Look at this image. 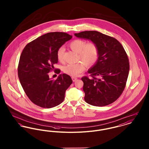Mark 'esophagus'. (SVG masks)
Segmentation results:
<instances>
[{
  "label": "esophagus",
  "instance_id": "esophagus-1",
  "mask_svg": "<svg viewBox=\"0 0 149 149\" xmlns=\"http://www.w3.org/2000/svg\"><path fill=\"white\" fill-rule=\"evenodd\" d=\"M72 80L73 81H75L77 80V78L75 77H72Z\"/></svg>",
  "mask_w": 149,
  "mask_h": 149
}]
</instances>
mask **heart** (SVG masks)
Instances as JSON below:
<instances>
[{
  "instance_id": "heart-1",
  "label": "heart",
  "mask_w": 149,
  "mask_h": 149,
  "mask_svg": "<svg viewBox=\"0 0 149 149\" xmlns=\"http://www.w3.org/2000/svg\"><path fill=\"white\" fill-rule=\"evenodd\" d=\"M70 48L74 52L78 54L79 59L84 62L77 63H70L65 66L63 72L72 77H77L83 72L86 69V65L88 66H92L98 61L100 51L98 47L94 42L88 43L84 40L77 39L71 41L69 44ZM64 48L60 47L57 51V58L58 61L63 62Z\"/></svg>"
}]
</instances>
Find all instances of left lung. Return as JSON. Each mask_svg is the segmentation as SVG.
I'll list each match as a JSON object with an SVG mask.
<instances>
[{"instance_id":"1","label":"left lung","mask_w":149,"mask_h":149,"mask_svg":"<svg viewBox=\"0 0 149 149\" xmlns=\"http://www.w3.org/2000/svg\"><path fill=\"white\" fill-rule=\"evenodd\" d=\"M75 36L91 40L100 51L96 63L88 70L91 78H81L85 101L95 106L112 104L125 87L130 71L127 53L118 40L98 31H84Z\"/></svg>"}]
</instances>
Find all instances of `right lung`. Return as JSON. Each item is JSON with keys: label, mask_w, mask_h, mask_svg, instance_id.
<instances>
[{"label": "right lung", "mask_w": 149, "mask_h": 149, "mask_svg": "<svg viewBox=\"0 0 149 149\" xmlns=\"http://www.w3.org/2000/svg\"><path fill=\"white\" fill-rule=\"evenodd\" d=\"M71 38L66 33H48L29 43L23 49L18 76L27 96L35 105L49 109L63 101L72 79L65 74L59 75L56 80L51 79L48 73L58 62L57 49ZM55 70V73H60V69Z\"/></svg>", "instance_id": "right-lung-1"}]
</instances>
